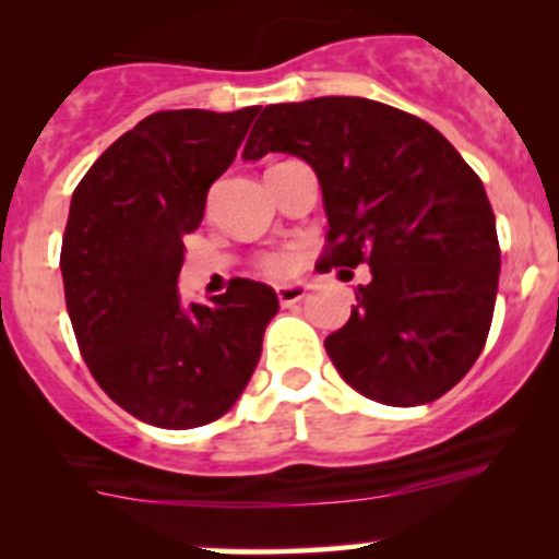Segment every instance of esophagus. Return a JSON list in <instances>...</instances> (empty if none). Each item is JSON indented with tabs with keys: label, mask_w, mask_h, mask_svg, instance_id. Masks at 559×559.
Wrapping results in <instances>:
<instances>
[{
	"label": "esophagus",
	"mask_w": 559,
	"mask_h": 559,
	"mask_svg": "<svg viewBox=\"0 0 559 559\" xmlns=\"http://www.w3.org/2000/svg\"><path fill=\"white\" fill-rule=\"evenodd\" d=\"M306 295H308V284H284V286H278L281 306H295V302H300Z\"/></svg>",
	"instance_id": "1"
}]
</instances>
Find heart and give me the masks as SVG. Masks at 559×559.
Listing matches in <instances>:
<instances>
[{
    "label": "heart",
    "instance_id": "b5f03b06",
    "mask_svg": "<svg viewBox=\"0 0 559 559\" xmlns=\"http://www.w3.org/2000/svg\"><path fill=\"white\" fill-rule=\"evenodd\" d=\"M262 270L267 275H281L286 270V257L284 253H267V257L262 259Z\"/></svg>",
    "mask_w": 559,
    "mask_h": 559
}]
</instances>
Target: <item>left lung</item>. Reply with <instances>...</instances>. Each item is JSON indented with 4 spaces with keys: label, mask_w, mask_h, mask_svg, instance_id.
Returning a JSON list of instances; mask_svg holds the SVG:
<instances>
[{
    "label": "left lung",
    "mask_w": 559,
    "mask_h": 559,
    "mask_svg": "<svg viewBox=\"0 0 559 559\" xmlns=\"http://www.w3.org/2000/svg\"><path fill=\"white\" fill-rule=\"evenodd\" d=\"M292 154L324 197L326 267L370 264L352 316L324 341L348 386L384 405L447 394L481 354L500 246L481 178L421 118L362 97L267 105L243 159Z\"/></svg>",
    "instance_id": "8db88e82"
}]
</instances>
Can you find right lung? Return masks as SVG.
Wrapping results in <instances>:
<instances>
[{
	"label": "right lung",
	"instance_id": "1",
	"mask_svg": "<svg viewBox=\"0 0 559 559\" xmlns=\"http://www.w3.org/2000/svg\"><path fill=\"white\" fill-rule=\"evenodd\" d=\"M259 105L162 110L83 175L61 240L67 313L88 370L145 425L191 430L243 394L278 313L267 284L233 278L207 306L178 295L183 235L238 156Z\"/></svg>",
	"mask_w": 559,
	"mask_h": 559
}]
</instances>
